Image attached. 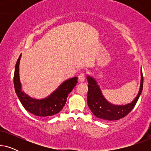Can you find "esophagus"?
I'll use <instances>...</instances> for the list:
<instances>
[{"label":"esophagus","instance_id":"34e87169","mask_svg":"<svg viewBox=\"0 0 151 151\" xmlns=\"http://www.w3.org/2000/svg\"><path fill=\"white\" fill-rule=\"evenodd\" d=\"M86 79V76H85V74L82 73H80L79 76H78V80H79L80 82H84V80Z\"/></svg>","mask_w":151,"mask_h":151}]
</instances>
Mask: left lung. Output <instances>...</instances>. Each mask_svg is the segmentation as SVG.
Here are the masks:
<instances>
[{"instance_id": "8db88e82", "label": "left lung", "mask_w": 151, "mask_h": 151, "mask_svg": "<svg viewBox=\"0 0 151 151\" xmlns=\"http://www.w3.org/2000/svg\"><path fill=\"white\" fill-rule=\"evenodd\" d=\"M88 85L87 94V104L90 110L95 116L104 120H117L132 111L135 106L143 89V74L141 70V82L139 92L135 99L131 103L124 105H115L111 104L103 96L100 86L92 76H86Z\"/></svg>"}]
</instances>
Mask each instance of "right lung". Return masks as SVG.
<instances>
[{"instance_id": "obj_1", "label": "right lung", "mask_w": 151, "mask_h": 151, "mask_svg": "<svg viewBox=\"0 0 151 151\" xmlns=\"http://www.w3.org/2000/svg\"><path fill=\"white\" fill-rule=\"evenodd\" d=\"M20 58L21 54L16 64L14 84L16 93L22 106L27 111L36 116L49 117L58 113L65 105L69 94L78 83V78L74 77L65 80L47 98H32L22 90L19 74Z\"/></svg>"}]
</instances>
